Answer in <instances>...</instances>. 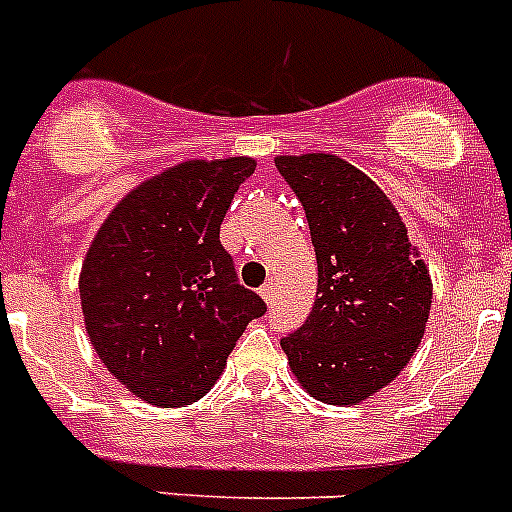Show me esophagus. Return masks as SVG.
Instances as JSON below:
<instances>
[{
    "label": "esophagus",
    "mask_w": 512,
    "mask_h": 512,
    "mask_svg": "<svg viewBox=\"0 0 512 512\" xmlns=\"http://www.w3.org/2000/svg\"><path fill=\"white\" fill-rule=\"evenodd\" d=\"M259 294H261V299H264L266 304H271V302H274V297H276V289H274V284H271V281H266L264 287L259 289Z\"/></svg>",
    "instance_id": "34e87169"
}]
</instances>
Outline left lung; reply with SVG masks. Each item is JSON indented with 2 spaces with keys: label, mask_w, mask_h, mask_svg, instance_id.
Masks as SVG:
<instances>
[{
  "label": "left lung",
  "mask_w": 512,
  "mask_h": 512,
  "mask_svg": "<svg viewBox=\"0 0 512 512\" xmlns=\"http://www.w3.org/2000/svg\"><path fill=\"white\" fill-rule=\"evenodd\" d=\"M302 203L317 256V299L281 340L304 391L332 406L360 403L396 378L424 337L426 264L386 192L335 154L276 157Z\"/></svg>",
  "instance_id": "1"
}]
</instances>
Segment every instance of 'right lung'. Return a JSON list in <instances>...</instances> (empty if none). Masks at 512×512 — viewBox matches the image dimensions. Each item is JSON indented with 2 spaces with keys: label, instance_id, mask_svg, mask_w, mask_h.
<instances>
[{
  "label": "right lung",
  "instance_id": "add662e5",
  "mask_svg": "<svg viewBox=\"0 0 512 512\" xmlns=\"http://www.w3.org/2000/svg\"><path fill=\"white\" fill-rule=\"evenodd\" d=\"M253 170L251 157L170 167L134 187L88 248L78 287L91 345L152 406L203 398L266 312L220 243L225 210Z\"/></svg>",
  "mask_w": 512,
  "mask_h": 512
}]
</instances>
